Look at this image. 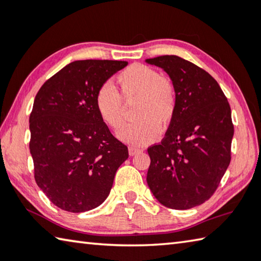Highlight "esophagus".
Returning <instances> with one entry per match:
<instances>
[{
    "mask_svg": "<svg viewBox=\"0 0 261 261\" xmlns=\"http://www.w3.org/2000/svg\"><path fill=\"white\" fill-rule=\"evenodd\" d=\"M143 150L140 149V148H136V147H129L128 148V152H129V156H134L136 153H140L142 152Z\"/></svg>",
    "mask_w": 261,
    "mask_h": 261,
    "instance_id": "34e87169",
    "label": "esophagus"
}]
</instances>
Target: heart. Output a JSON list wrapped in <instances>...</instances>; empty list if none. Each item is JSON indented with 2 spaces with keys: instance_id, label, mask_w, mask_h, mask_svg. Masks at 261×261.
Listing matches in <instances>:
<instances>
[{
  "instance_id": "heart-1",
  "label": "heart",
  "mask_w": 261,
  "mask_h": 261,
  "mask_svg": "<svg viewBox=\"0 0 261 261\" xmlns=\"http://www.w3.org/2000/svg\"><path fill=\"white\" fill-rule=\"evenodd\" d=\"M118 91L104 84L95 96L99 118L112 129H119L125 121V103L134 104L130 122L118 136L132 144H147L157 139L159 128L170 127L176 113V90L171 79L144 64H132L117 76Z\"/></svg>"
}]
</instances>
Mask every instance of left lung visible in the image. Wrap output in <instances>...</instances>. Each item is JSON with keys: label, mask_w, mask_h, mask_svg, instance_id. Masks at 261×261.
<instances>
[{"label": "left lung", "mask_w": 261, "mask_h": 261, "mask_svg": "<svg viewBox=\"0 0 261 261\" xmlns=\"http://www.w3.org/2000/svg\"><path fill=\"white\" fill-rule=\"evenodd\" d=\"M145 62L162 67L176 90V113L165 138L148 148V186L164 206L195 207L214 194L229 166V103L216 79L191 62L174 55Z\"/></svg>", "instance_id": "1"}]
</instances>
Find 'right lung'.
I'll list each match as a JSON object with an SVG mask.
<instances>
[{
    "instance_id": "obj_1",
    "label": "right lung",
    "mask_w": 261,
    "mask_h": 261,
    "mask_svg": "<svg viewBox=\"0 0 261 261\" xmlns=\"http://www.w3.org/2000/svg\"><path fill=\"white\" fill-rule=\"evenodd\" d=\"M123 61L72 62L44 82L30 116V151L36 185L67 212L99 206L110 194L128 149L111 134L95 107L98 88Z\"/></svg>"
}]
</instances>
